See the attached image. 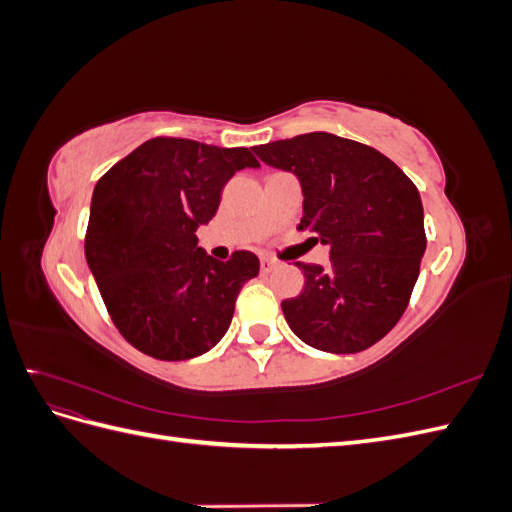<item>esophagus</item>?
<instances>
[{
	"label": "esophagus",
	"mask_w": 512,
	"mask_h": 512,
	"mask_svg": "<svg viewBox=\"0 0 512 512\" xmlns=\"http://www.w3.org/2000/svg\"><path fill=\"white\" fill-rule=\"evenodd\" d=\"M275 267H277V260H273L269 256H262L260 258V271L262 273H271Z\"/></svg>",
	"instance_id": "1"
}]
</instances>
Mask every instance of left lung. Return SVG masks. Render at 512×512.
<instances>
[{
    "label": "left lung",
    "instance_id": "1",
    "mask_svg": "<svg viewBox=\"0 0 512 512\" xmlns=\"http://www.w3.org/2000/svg\"><path fill=\"white\" fill-rule=\"evenodd\" d=\"M254 153L297 175L305 196L299 230L331 247L327 269L297 262L305 288L282 301L288 327L324 352L374 346L404 316L427 247L416 185L374 147L329 132Z\"/></svg>",
    "mask_w": 512,
    "mask_h": 512
}]
</instances>
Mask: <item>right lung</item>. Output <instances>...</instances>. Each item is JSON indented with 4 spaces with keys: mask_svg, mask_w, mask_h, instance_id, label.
I'll list each match as a JSON object with an SVG mask.
<instances>
[{
    "mask_svg": "<svg viewBox=\"0 0 512 512\" xmlns=\"http://www.w3.org/2000/svg\"><path fill=\"white\" fill-rule=\"evenodd\" d=\"M247 147L158 136L96 183L85 258L102 301L128 342L153 359L185 361L230 327L243 284L258 275L252 252L222 262L198 247L228 179L258 168Z\"/></svg>",
    "mask_w": 512,
    "mask_h": 512,
    "instance_id": "add662e5",
    "label": "right lung"
}]
</instances>
